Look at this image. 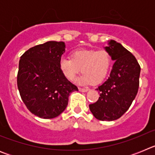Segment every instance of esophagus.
I'll list each match as a JSON object with an SVG mask.
<instances>
[{
    "mask_svg": "<svg viewBox=\"0 0 155 155\" xmlns=\"http://www.w3.org/2000/svg\"><path fill=\"white\" fill-rule=\"evenodd\" d=\"M78 89H79V91H82V92H86V91H88V89H87V88H82V87H79Z\"/></svg>",
    "mask_w": 155,
    "mask_h": 155,
    "instance_id": "34e87169",
    "label": "esophagus"
}]
</instances>
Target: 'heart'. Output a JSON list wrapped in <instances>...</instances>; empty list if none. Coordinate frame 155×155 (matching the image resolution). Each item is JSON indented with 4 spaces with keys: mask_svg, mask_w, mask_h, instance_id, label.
<instances>
[{
    "mask_svg": "<svg viewBox=\"0 0 155 155\" xmlns=\"http://www.w3.org/2000/svg\"><path fill=\"white\" fill-rule=\"evenodd\" d=\"M112 66V57L106 50H79L71 53V58L59 61V68L70 81H73L77 75H81L78 81L81 84H99L109 74Z\"/></svg>",
    "mask_w": 155,
    "mask_h": 155,
    "instance_id": "obj_1",
    "label": "heart"
}]
</instances>
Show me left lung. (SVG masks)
Listing matches in <instances>:
<instances>
[{"label": "left lung", "instance_id": "obj_1", "mask_svg": "<svg viewBox=\"0 0 155 155\" xmlns=\"http://www.w3.org/2000/svg\"><path fill=\"white\" fill-rule=\"evenodd\" d=\"M105 50L115 63L109 78L97 88L98 101L89 105V109L97 120L113 121L128 110L136 97L140 66L132 53L116 41L111 40Z\"/></svg>", "mask_w": 155, "mask_h": 155}]
</instances>
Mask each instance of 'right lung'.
<instances>
[{
  "mask_svg": "<svg viewBox=\"0 0 155 155\" xmlns=\"http://www.w3.org/2000/svg\"><path fill=\"white\" fill-rule=\"evenodd\" d=\"M64 42L49 41L28 49L20 58L17 84L27 109L42 119L55 118L65 110L71 92L78 91L59 68Z\"/></svg>",
  "mask_w": 155,
  "mask_h": 155,
  "instance_id": "obj_1",
  "label": "right lung"
}]
</instances>
